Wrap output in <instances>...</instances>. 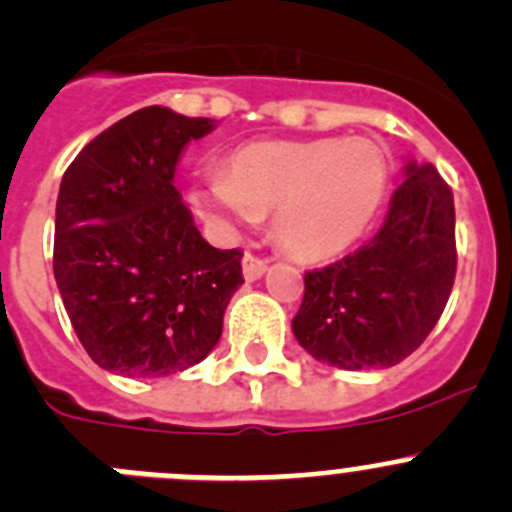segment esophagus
I'll return each mask as SVG.
<instances>
[{"label": "esophagus", "instance_id": "1", "mask_svg": "<svg viewBox=\"0 0 512 512\" xmlns=\"http://www.w3.org/2000/svg\"><path fill=\"white\" fill-rule=\"evenodd\" d=\"M267 270V262L262 260V257H255V255H250V252H247L245 257H242V272H245V280H257V278H262V272Z\"/></svg>", "mask_w": 512, "mask_h": 512}]
</instances>
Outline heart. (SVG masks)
Wrapping results in <instances>:
<instances>
[{"instance_id":"heart-1","label":"heart","mask_w":512,"mask_h":512,"mask_svg":"<svg viewBox=\"0 0 512 512\" xmlns=\"http://www.w3.org/2000/svg\"><path fill=\"white\" fill-rule=\"evenodd\" d=\"M386 186L389 164L369 138H267L234 148L222 179L197 184L189 199L224 232L272 212V232L290 255L326 262L364 237Z\"/></svg>"}]
</instances>
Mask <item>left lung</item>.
<instances>
[{"mask_svg":"<svg viewBox=\"0 0 512 512\" xmlns=\"http://www.w3.org/2000/svg\"><path fill=\"white\" fill-rule=\"evenodd\" d=\"M455 270L452 189L432 164L409 161L379 232L343 260L305 272L295 338L321 364L389 369L437 326Z\"/></svg>","mask_w":512,"mask_h":512,"instance_id":"left-lung-1","label":"left lung"}]
</instances>
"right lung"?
Returning a JSON list of instances; mask_svg holds the SVG:
<instances>
[{"label":"right lung","mask_w":512,"mask_h":512,"mask_svg":"<svg viewBox=\"0 0 512 512\" xmlns=\"http://www.w3.org/2000/svg\"><path fill=\"white\" fill-rule=\"evenodd\" d=\"M212 118L148 105L105 128L62 174L55 270L62 305L95 364L133 379L199 364L222 336L242 252L199 234L174 186Z\"/></svg>","instance_id":"obj_1"}]
</instances>
